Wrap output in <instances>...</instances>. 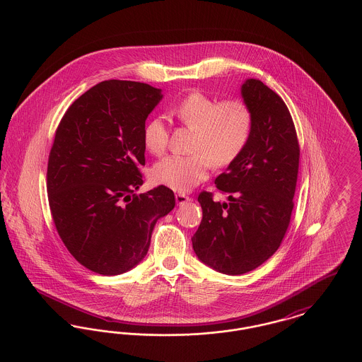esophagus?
Listing matches in <instances>:
<instances>
[{
  "label": "esophagus",
  "mask_w": 362,
  "mask_h": 362,
  "mask_svg": "<svg viewBox=\"0 0 362 362\" xmlns=\"http://www.w3.org/2000/svg\"><path fill=\"white\" fill-rule=\"evenodd\" d=\"M175 199H176V204L177 205H185V204H187L191 201V198H189V195H186V194H183V192H177L176 195H175Z\"/></svg>",
  "instance_id": "34e87169"
}]
</instances>
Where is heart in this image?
<instances>
[{
  "label": "heart",
  "mask_w": 362,
  "mask_h": 362,
  "mask_svg": "<svg viewBox=\"0 0 362 362\" xmlns=\"http://www.w3.org/2000/svg\"><path fill=\"white\" fill-rule=\"evenodd\" d=\"M170 114L195 132L189 148L192 155L160 160L152 170V177L157 185L182 192L206 180L211 165L226 168L233 164L245 151L254 130V114L244 100L217 102L199 90L186 95ZM142 139L151 155H163L170 141L165 122L152 118L144 127Z\"/></svg>",
  "instance_id": "heart-1"
}]
</instances>
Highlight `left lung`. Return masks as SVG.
Segmentation results:
<instances>
[{"instance_id":"obj_1","label":"left lung","mask_w":362,"mask_h":362,"mask_svg":"<svg viewBox=\"0 0 362 362\" xmlns=\"http://www.w3.org/2000/svg\"><path fill=\"white\" fill-rule=\"evenodd\" d=\"M241 96L254 114L251 139L240 157L216 177L228 202L202 191V221L192 248L211 269L239 276L279 248L292 216L300 146L292 115L273 89L250 78Z\"/></svg>"}]
</instances>
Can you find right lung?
<instances>
[{"label":"right lung","instance_id":"1","mask_svg":"<svg viewBox=\"0 0 362 362\" xmlns=\"http://www.w3.org/2000/svg\"><path fill=\"white\" fill-rule=\"evenodd\" d=\"M161 89L108 80L88 89L59 122L47 164V194L57 232L90 272L118 276L145 258L173 191L136 194L145 165L142 133Z\"/></svg>","mask_w":362,"mask_h":362}]
</instances>
